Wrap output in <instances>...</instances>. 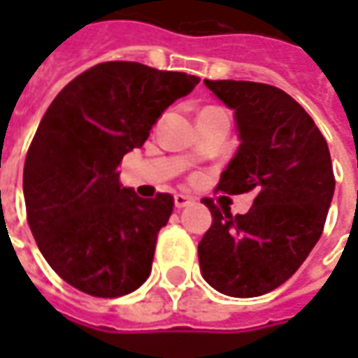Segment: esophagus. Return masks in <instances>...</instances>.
Wrapping results in <instances>:
<instances>
[{"mask_svg": "<svg viewBox=\"0 0 358 358\" xmlns=\"http://www.w3.org/2000/svg\"><path fill=\"white\" fill-rule=\"evenodd\" d=\"M194 203H195V199L194 197H189V195H184V194L174 195V205H176L178 209L189 207V205H194Z\"/></svg>", "mask_w": 358, "mask_h": 358, "instance_id": "obj_1", "label": "esophagus"}]
</instances>
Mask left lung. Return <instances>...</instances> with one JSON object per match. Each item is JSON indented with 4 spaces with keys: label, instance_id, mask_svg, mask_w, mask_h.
<instances>
[{
    "label": "left lung",
    "instance_id": "8db88e82",
    "mask_svg": "<svg viewBox=\"0 0 358 358\" xmlns=\"http://www.w3.org/2000/svg\"><path fill=\"white\" fill-rule=\"evenodd\" d=\"M236 110L240 148L217 192L255 195L234 217L210 197L213 226L199 241L203 278L232 297H257L295 274L320 240L336 187L330 149L315 120L280 88L243 80H205Z\"/></svg>",
    "mask_w": 358,
    "mask_h": 358
}]
</instances>
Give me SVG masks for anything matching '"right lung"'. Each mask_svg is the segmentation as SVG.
I'll list each match as a JSON object with an SVG mask.
<instances>
[{
  "label": "right lung",
  "instance_id": "1",
  "mask_svg": "<svg viewBox=\"0 0 358 358\" xmlns=\"http://www.w3.org/2000/svg\"><path fill=\"white\" fill-rule=\"evenodd\" d=\"M197 84L192 74L107 61L69 82L45 110L28 148L22 189L36 243L66 284L110 299L149 278L174 197H138L118 184V164Z\"/></svg>",
  "mask_w": 358,
  "mask_h": 358
}]
</instances>
